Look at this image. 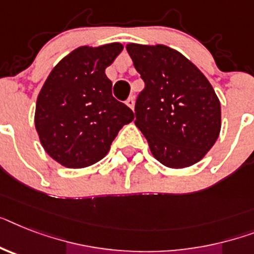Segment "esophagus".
Returning <instances> with one entry per match:
<instances>
[{"mask_svg":"<svg viewBox=\"0 0 254 254\" xmlns=\"http://www.w3.org/2000/svg\"><path fill=\"white\" fill-rule=\"evenodd\" d=\"M126 104H127V106H128V108L133 109V106H135V98H133V96H129V97L127 98Z\"/></svg>","mask_w":254,"mask_h":254,"instance_id":"1","label":"esophagus"}]
</instances>
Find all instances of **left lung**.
Instances as JSON below:
<instances>
[{
    "label": "left lung",
    "mask_w": 254,
    "mask_h": 254,
    "mask_svg": "<svg viewBox=\"0 0 254 254\" xmlns=\"http://www.w3.org/2000/svg\"><path fill=\"white\" fill-rule=\"evenodd\" d=\"M145 83L135 104V125L157 161L183 169L204 158L221 131V104L205 75L166 45L128 44Z\"/></svg>",
    "instance_id": "1"
}]
</instances>
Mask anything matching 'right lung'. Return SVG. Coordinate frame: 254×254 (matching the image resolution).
Instances as JSON below:
<instances>
[{"mask_svg":"<svg viewBox=\"0 0 254 254\" xmlns=\"http://www.w3.org/2000/svg\"><path fill=\"white\" fill-rule=\"evenodd\" d=\"M122 50L119 43L77 48L44 83L35 126L44 149L61 165L80 169L104 158L119 129L135 118L113 97V83L105 74Z\"/></svg>","mask_w":254,"mask_h":254,"instance_id":"add662e5","label":"right lung"}]
</instances>
